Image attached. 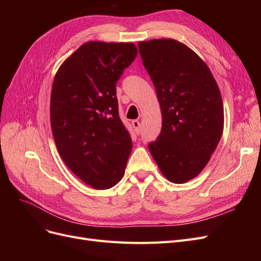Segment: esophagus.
<instances>
[{
    "label": "esophagus",
    "mask_w": 261,
    "mask_h": 261,
    "mask_svg": "<svg viewBox=\"0 0 261 261\" xmlns=\"http://www.w3.org/2000/svg\"><path fill=\"white\" fill-rule=\"evenodd\" d=\"M132 125H133L134 129H135L136 134H140V122L137 121V120H134V121L132 122Z\"/></svg>",
    "instance_id": "1"
}]
</instances>
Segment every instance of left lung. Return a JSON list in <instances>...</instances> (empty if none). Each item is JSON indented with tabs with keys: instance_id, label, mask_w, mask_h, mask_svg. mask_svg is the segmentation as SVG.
Returning a JSON list of instances; mask_svg holds the SVG:
<instances>
[{
	"instance_id": "8db88e82",
	"label": "left lung",
	"mask_w": 261,
	"mask_h": 261,
	"mask_svg": "<svg viewBox=\"0 0 261 261\" xmlns=\"http://www.w3.org/2000/svg\"><path fill=\"white\" fill-rule=\"evenodd\" d=\"M155 87L162 128L148 145L163 175L176 184L206 167L223 133V102L209 67L187 45L173 39L138 43Z\"/></svg>"
}]
</instances>
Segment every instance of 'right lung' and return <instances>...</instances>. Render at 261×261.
Segmentation results:
<instances>
[{
  "label": "right lung",
  "instance_id": "obj_1",
  "mask_svg": "<svg viewBox=\"0 0 261 261\" xmlns=\"http://www.w3.org/2000/svg\"><path fill=\"white\" fill-rule=\"evenodd\" d=\"M134 43L89 41L60 66L50 102L53 138L74 174L96 189L125 173L132 138L118 115L116 83L137 55Z\"/></svg>",
  "mask_w": 261,
  "mask_h": 261
}]
</instances>
